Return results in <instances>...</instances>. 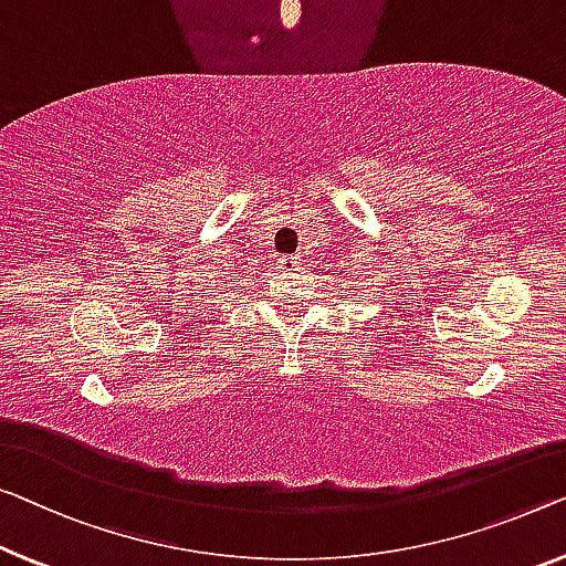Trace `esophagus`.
Here are the masks:
<instances>
[{"label":"esophagus","instance_id":"esophagus-1","mask_svg":"<svg viewBox=\"0 0 566 566\" xmlns=\"http://www.w3.org/2000/svg\"><path fill=\"white\" fill-rule=\"evenodd\" d=\"M276 269L280 272H300L302 269V259L300 256H280V261H276Z\"/></svg>","mask_w":566,"mask_h":566}]
</instances>
